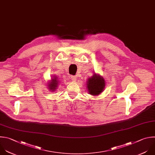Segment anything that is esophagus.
Masks as SVG:
<instances>
[{"label": "esophagus", "mask_w": 155, "mask_h": 155, "mask_svg": "<svg viewBox=\"0 0 155 155\" xmlns=\"http://www.w3.org/2000/svg\"><path fill=\"white\" fill-rule=\"evenodd\" d=\"M71 79L73 81H77V77L75 75H71Z\"/></svg>", "instance_id": "1"}]
</instances>
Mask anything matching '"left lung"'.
Listing matches in <instances>:
<instances>
[{
  "instance_id": "obj_1",
  "label": "left lung",
  "mask_w": 155,
  "mask_h": 155,
  "mask_svg": "<svg viewBox=\"0 0 155 155\" xmlns=\"http://www.w3.org/2000/svg\"><path fill=\"white\" fill-rule=\"evenodd\" d=\"M87 85L89 94L92 95H97L102 92L105 86V83L102 77L95 74L88 79Z\"/></svg>"
}]
</instances>
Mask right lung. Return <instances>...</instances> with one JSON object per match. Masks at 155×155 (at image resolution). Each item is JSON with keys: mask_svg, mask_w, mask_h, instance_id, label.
Instances as JSON below:
<instances>
[{"mask_svg": "<svg viewBox=\"0 0 155 155\" xmlns=\"http://www.w3.org/2000/svg\"><path fill=\"white\" fill-rule=\"evenodd\" d=\"M52 81L51 82V84H50V88L51 89H54L55 88V87H57V80L56 79V78H55L54 79H53L52 80H51Z\"/></svg>", "mask_w": 155, "mask_h": 155, "instance_id": "1", "label": "right lung"}]
</instances>
